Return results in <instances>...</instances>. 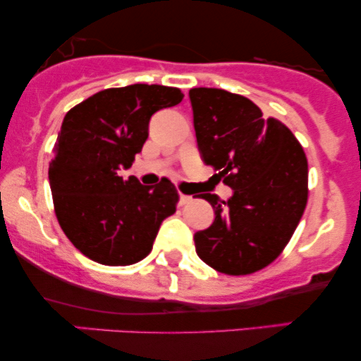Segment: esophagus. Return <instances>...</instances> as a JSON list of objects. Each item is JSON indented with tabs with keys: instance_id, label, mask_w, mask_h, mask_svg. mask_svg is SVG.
Listing matches in <instances>:
<instances>
[{
	"instance_id": "esophagus-1",
	"label": "esophagus",
	"mask_w": 361,
	"mask_h": 361,
	"mask_svg": "<svg viewBox=\"0 0 361 361\" xmlns=\"http://www.w3.org/2000/svg\"><path fill=\"white\" fill-rule=\"evenodd\" d=\"M190 202H192V197H190V195L180 193V205H186L190 204Z\"/></svg>"
}]
</instances>
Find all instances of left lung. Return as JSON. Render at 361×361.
<instances>
[{"label": "left lung", "instance_id": "1", "mask_svg": "<svg viewBox=\"0 0 361 361\" xmlns=\"http://www.w3.org/2000/svg\"><path fill=\"white\" fill-rule=\"evenodd\" d=\"M198 151L234 190L214 207L212 226L193 235L204 263L226 275H250L285 250L307 205V157L276 118H263L246 97L217 88L190 90Z\"/></svg>", "mask_w": 361, "mask_h": 361}]
</instances>
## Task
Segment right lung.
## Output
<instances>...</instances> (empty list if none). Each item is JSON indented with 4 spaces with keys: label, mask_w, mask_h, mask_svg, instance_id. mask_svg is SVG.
<instances>
[{
    "label": "right lung",
    "mask_w": 361,
    "mask_h": 361,
    "mask_svg": "<svg viewBox=\"0 0 361 361\" xmlns=\"http://www.w3.org/2000/svg\"><path fill=\"white\" fill-rule=\"evenodd\" d=\"M181 100L171 86L130 85L98 91L66 114L49 183L61 229L90 259L137 263L151 252L161 222L176 212L180 197L168 178L142 186L118 169L130 168L142 151L152 115Z\"/></svg>",
    "instance_id": "obj_1"
}]
</instances>
